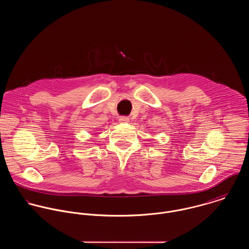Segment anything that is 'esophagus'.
Wrapping results in <instances>:
<instances>
[{
	"instance_id": "esophagus-1",
	"label": "esophagus",
	"mask_w": 249,
	"mask_h": 249,
	"mask_svg": "<svg viewBox=\"0 0 249 249\" xmlns=\"http://www.w3.org/2000/svg\"><path fill=\"white\" fill-rule=\"evenodd\" d=\"M119 121H120L121 123H128V122H129V118H127V117H125V116H123V117H120Z\"/></svg>"
}]
</instances>
